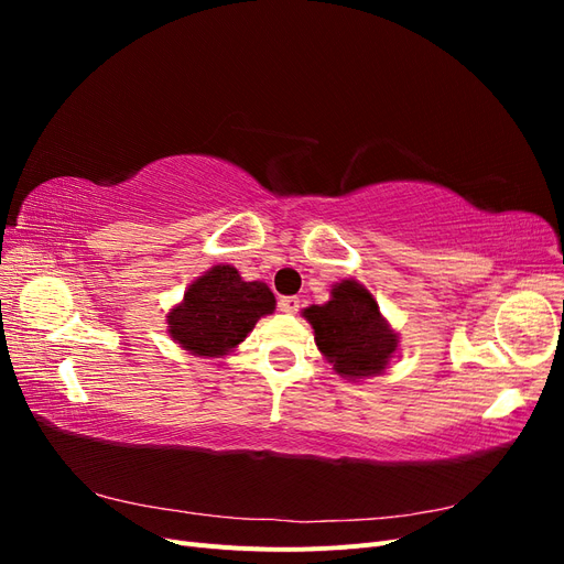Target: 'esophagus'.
Returning a JSON list of instances; mask_svg holds the SVG:
<instances>
[{
  "mask_svg": "<svg viewBox=\"0 0 564 564\" xmlns=\"http://www.w3.org/2000/svg\"><path fill=\"white\" fill-rule=\"evenodd\" d=\"M278 308L280 313H286V315H296L299 308H301V301L296 296H282L278 301Z\"/></svg>",
  "mask_w": 564,
  "mask_h": 564,
  "instance_id": "1",
  "label": "esophagus"
}]
</instances>
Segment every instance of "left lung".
Listing matches in <instances>:
<instances>
[{
  "label": "left lung",
  "mask_w": 564,
  "mask_h": 564,
  "mask_svg": "<svg viewBox=\"0 0 564 564\" xmlns=\"http://www.w3.org/2000/svg\"><path fill=\"white\" fill-rule=\"evenodd\" d=\"M303 315L313 324L317 348L340 377H373L398 348V336L381 317L379 303L355 280L336 284L332 301L311 305Z\"/></svg>",
  "instance_id": "1"
}]
</instances>
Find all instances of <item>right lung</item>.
I'll return each mask as SVG.
<instances>
[{
  "instance_id": "add662e5",
  "label": "right lung",
  "mask_w": 564,
  "mask_h": 564,
  "mask_svg": "<svg viewBox=\"0 0 564 564\" xmlns=\"http://www.w3.org/2000/svg\"><path fill=\"white\" fill-rule=\"evenodd\" d=\"M272 311L275 296L263 282H245L232 265H216L169 313V334L185 350L218 357L242 344L253 324Z\"/></svg>"
}]
</instances>
